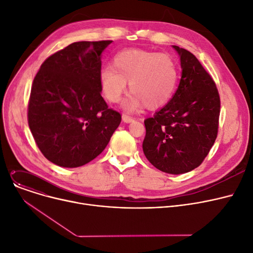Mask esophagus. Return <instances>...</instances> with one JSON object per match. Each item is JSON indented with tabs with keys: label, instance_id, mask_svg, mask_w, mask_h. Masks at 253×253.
Instances as JSON below:
<instances>
[{
	"label": "esophagus",
	"instance_id": "1",
	"mask_svg": "<svg viewBox=\"0 0 253 253\" xmlns=\"http://www.w3.org/2000/svg\"><path fill=\"white\" fill-rule=\"evenodd\" d=\"M122 120H123V122H125V123H131V122L134 121L133 118L130 117V116H127L125 114L122 115Z\"/></svg>",
	"mask_w": 253,
	"mask_h": 253
}]
</instances>
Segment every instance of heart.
Masks as SVG:
<instances>
[{
	"label": "heart",
	"mask_w": 253,
	"mask_h": 253,
	"mask_svg": "<svg viewBox=\"0 0 253 253\" xmlns=\"http://www.w3.org/2000/svg\"><path fill=\"white\" fill-rule=\"evenodd\" d=\"M178 82V68L168 54L141 49H127L117 53L113 66L104 65L99 72V84L106 100L117 103L126 91L132 94L124 108L136 111L142 105L149 110L161 108L174 95Z\"/></svg>",
	"instance_id": "obj_1"
}]
</instances>
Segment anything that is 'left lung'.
<instances>
[{
  "instance_id": "8db88e82",
  "label": "left lung",
  "mask_w": 253,
  "mask_h": 253,
  "mask_svg": "<svg viewBox=\"0 0 253 253\" xmlns=\"http://www.w3.org/2000/svg\"><path fill=\"white\" fill-rule=\"evenodd\" d=\"M172 47L180 59L179 85L167 104L144 120L142 150L157 169L182 174L200 165L213 145L220 100L214 81L196 56Z\"/></svg>"
}]
</instances>
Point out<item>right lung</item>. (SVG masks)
Instances as JSON below:
<instances>
[{
    "instance_id": "right-lung-1",
    "label": "right lung",
    "mask_w": 253,
    "mask_h": 253,
    "mask_svg": "<svg viewBox=\"0 0 253 253\" xmlns=\"http://www.w3.org/2000/svg\"><path fill=\"white\" fill-rule=\"evenodd\" d=\"M113 41L76 42L49 56L34 79L29 126L53 164L83 166L108 145L121 123L101 96V54Z\"/></svg>"
}]
</instances>
